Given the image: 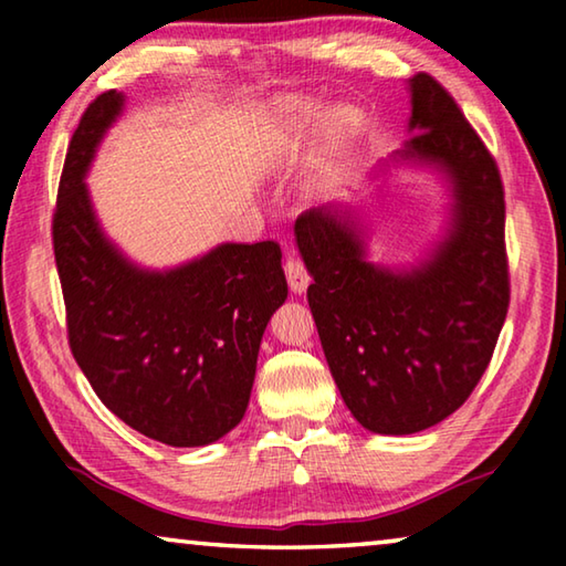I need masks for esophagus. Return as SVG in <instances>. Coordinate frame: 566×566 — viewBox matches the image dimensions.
<instances>
[{
    "mask_svg": "<svg viewBox=\"0 0 566 566\" xmlns=\"http://www.w3.org/2000/svg\"><path fill=\"white\" fill-rule=\"evenodd\" d=\"M284 274H286V282H290V286H292V292H304L306 286H310V282H312V276H310V272H306L304 262L300 260V256H294V254L286 256Z\"/></svg>",
    "mask_w": 566,
    "mask_h": 566,
    "instance_id": "esophagus-1",
    "label": "esophagus"
}]
</instances>
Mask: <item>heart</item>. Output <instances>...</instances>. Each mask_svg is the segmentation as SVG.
I'll list each match as a JSON object with an SVG mask.
<instances>
[{
  "mask_svg": "<svg viewBox=\"0 0 566 566\" xmlns=\"http://www.w3.org/2000/svg\"><path fill=\"white\" fill-rule=\"evenodd\" d=\"M310 114L296 112L292 117L284 119V127L280 129V145L286 149H300L310 134ZM349 147V129H337L329 139V151L334 157H344V151Z\"/></svg>",
  "mask_w": 566,
  "mask_h": 566,
  "instance_id": "heart-1",
  "label": "heart"
}]
</instances>
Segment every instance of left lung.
Here are the masks:
<instances>
[{
	"instance_id": "8db88e82",
	"label": "left lung",
	"mask_w": 566,
	"mask_h": 566,
	"mask_svg": "<svg viewBox=\"0 0 566 566\" xmlns=\"http://www.w3.org/2000/svg\"><path fill=\"white\" fill-rule=\"evenodd\" d=\"M409 127L401 157L439 165L454 185V227L432 262L407 274L364 262L357 227L329 207L294 224L329 371L354 419L377 434H415L462 407L510 310L496 159L427 72L411 80Z\"/></svg>"
}]
</instances>
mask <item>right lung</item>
<instances>
[{
  "instance_id": "obj_1",
  "label": "right lung",
  "mask_w": 566,
  "mask_h": 566,
  "mask_svg": "<svg viewBox=\"0 0 566 566\" xmlns=\"http://www.w3.org/2000/svg\"><path fill=\"white\" fill-rule=\"evenodd\" d=\"M99 94L72 134L52 214L66 339L102 405L139 434L205 447L242 421L266 322L286 300L272 239L222 244L167 274L142 272L94 222L84 171L122 109Z\"/></svg>"
}]
</instances>
